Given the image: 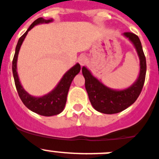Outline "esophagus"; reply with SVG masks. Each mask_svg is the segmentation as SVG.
Returning a JSON list of instances; mask_svg holds the SVG:
<instances>
[{"mask_svg":"<svg viewBox=\"0 0 159 159\" xmlns=\"http://www.w3.org/2000/svg\"><path fill=\"white\" fill-rule=\"evenodd\" d=\"M87 61V58L85 55H81L79 57H78V62H79L80 65L83 66L85 65V63Z\"/></svg>","mask_w":159,"mask_h":159,"instance_id":"1","label":"esophagus"}]
</instances>
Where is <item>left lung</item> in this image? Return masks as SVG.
<instances>
[{
	"mask_svg": "<svg viewBox=\"0 0 159 159\" xmlns=\"http://www.w3.org/2000/svg\"><path fill=\"white\" fill-rule=\"evenodd\" d=\"M123 35L135 47L139 58V74L132 85L123 89L109 88L93 76L86 66H84L81 69L90 103L97 111L101 113H118L131 106L139 96L145 81L147 63L139 39L131 32H125Z\"/></svg>",
	"mask_w": 159,
	"mask_h": 159,
	"instance_id": "1",
	"label": "left lung"
}]
</instances>
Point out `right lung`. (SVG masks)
Instances as JSON below:
<instances>
[{"instance_id": "add662e5", "label": "right lung", "mask_w": 159, "mask_h": 159, "mask_svg": "<svg viewBox=\"0 0 159 159\" xmlns=\"http://www.w3.org/2000/svg\"><path fill=\"white\" fill-rule=\"evenodd\" d=\"M54 21L52 18L50 20H45L42 17L37 19L30 25L26 32L19 39L17 45L16 47L15 55L12 60V74H13L15 85L21 101L28 109L44 116H51L61 113L65 108L66 103V97L69 92L70 86L71 85L74 77L81 70V66L76 63L70 70L66 71L61 78L56 86L51 92L41 97H34L28 93L21 85L18 73H17V59L20 47L24 42V39L28 35V31L38 24H49Z\"/></svg>"}]
</instances>
